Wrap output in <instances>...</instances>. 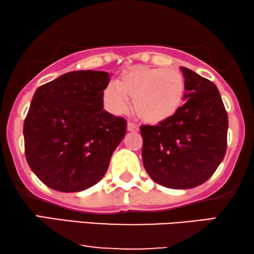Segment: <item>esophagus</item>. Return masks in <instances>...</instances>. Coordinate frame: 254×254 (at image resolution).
Returning <instances> with one entry per match:
<instances>
[{
    "instance_id": "1",
    "label": "esophagus",
    "mask_w": 254,
    "mask_h": 254,
    "mask_svg": "<svg viewBox=\"0 0 254 254\" xmlns=\"http://www.w3.org/2000/svg\"><path fill=\"white\" fill-rule=\"evenodd\" d=\"M127 130L128 131H138V126L133 123L127 124Z\"/></svg>"
}]
</instances>
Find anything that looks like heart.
Returning <instances> with one entry per match:
<instances>
[{"mask_svg": "<svg viewBox=\"0 0 254 254\" xmlns=\"http://www.w3.org/2000/svg\"><path fill=\"white\" fill-rule=\"evenodd\" d=\"M186 81L177 69L135 65L104 90L111 113H126L133 99L135 113L144 123L158 125L175 117L185 102Z\"/></svg>", "mask_w": 254, "mask_h": 254, "instance_id": "heart-1", "label": "heart"}]
</instances>
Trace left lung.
I'll list each match as a JSON object with an SVG mask.
<instances>
[{
    "label": "left lung",
    "instance_id": "8db88e82",
    "mask_svg": "<svg viewBox=\"0 0 254 254\" xmlns=\"http://www.w3.org/2000/svg\"><path fill=\"white\" fill-rule=\"evenodd\" d=\"M180 70L186 102L168 121L141 126L142 161L155 183L187 190L207 182L223 161L228 114L213 82L185 67Z\"/></svg>",
    "mask_w": 254,
    "mask_h": 254
}]
</instances>
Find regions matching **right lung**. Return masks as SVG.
<instances>
[{
  "mask_svg": "<svg viewBox=\"0 0 254 254\" xmlns=\"http://www.w3.org/2000/svg\"><path fill=\"white\" fill-rule=\"evenodd\" d=\"M106 71L61 75L34 92L24 121L25 156L45 185L59 192H81L99 182L127 123L104 110Z\"/></svg>",
  "mask_w": 254,
  "mask_h": 254,
  "instance_id": "right-lung-1",
  "label": "right lung"
}]
</instances>
